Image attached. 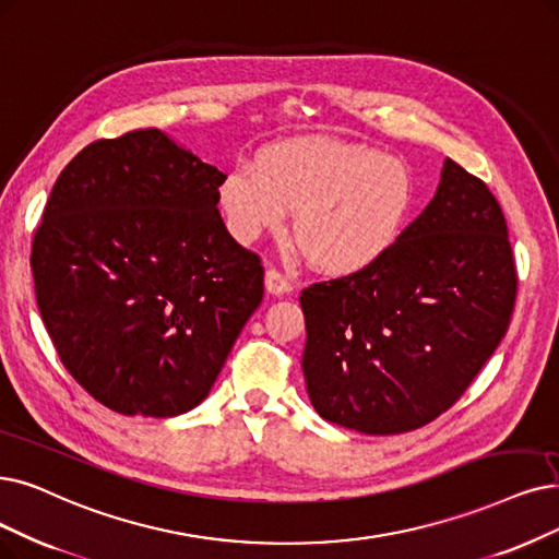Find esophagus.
Returning a JSON list of instances; mask_svg holds the SVG:
<instances>
[{
	"instance_id": "1",
	"label": "esophagus",
	"mask_w": 559,
	"mask_h": 559,
	"mask_svg": "<svg viewBox=\"0 0 559 559\" xmlns=\"http://www.w3.org/2000/svg\"><path fill=\"white\" fill-rule=\"evenodd\" d=\"M292 282H288V277H284L280 271H275V267H267L265 271V292L271 296H286L292 294Z\"/></svg>"
}]
</instances>
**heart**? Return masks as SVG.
<instances>
[{
	"instance_id": "1",
	"label": "heart",
	"mask_w": 559,
	"mask_h": 559,
	"mask_svg": "<svg viewBox=\"0 0 559 559\" xmlns=\"http://www.w3.org/2000/svg\"><path fill=\"white\" fill-rule=\"evenodd\" d=\"M406 163L365 144L296 138L259 151L254 167L231 169L219 209L240 242L277 234L296 213L294 236L328 275H355L385 259L415 211Z\"/></svg>"
}]
</instances>
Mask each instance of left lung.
<instances>
[{
  "instance_id": "1",
  "label": "left lung",
  "mask_w": 559,
  "mask_h": 559,
  "mask_svg": "<svg viewBox=\"0 0 559 559\" xmlns=\"http://www.w3.org/2000/svg\"><path fill=\"white\" fill-rule=\"evenodd\" d=\"M516 284L498 199L448 158L429 206L385 259L302 292L311 406L367 436L424 427L498 348Z\"/></svg>"
}]
</instances>
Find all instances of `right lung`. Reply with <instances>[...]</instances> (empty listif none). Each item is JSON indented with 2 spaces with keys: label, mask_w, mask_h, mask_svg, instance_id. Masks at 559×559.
I'll return each instance as SVG.
<instances>
[{
  "label": "right lung",
  "mask_w": 559,
  "mask_h": 559,
  "mask_svg": "<svg viewBox=\"0 0 559 559\" xmlns=\"http://www.w3.org/2000/svg\"><path fill=\"white\" fill-rule=\"evenodd\" d=\"M225 174L158 128L82 148L32 245L36 302L66 369L121 415L209 396L263 298V265L219 217Z\"/></svg>",
  "instance_id": "1"
}]
</instances>
